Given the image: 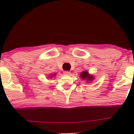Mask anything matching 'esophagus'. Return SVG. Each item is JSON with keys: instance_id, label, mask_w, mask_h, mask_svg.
<instances>
[{"instance_id": "1", "label": "esophagus", "mask_w": 134, "mask_h": 134, "mask_svg": "<svg viewBox=\"0 0 134 134\" xmlns=\"http://www.w3.org/2000/svg\"><path fill=\"white\" fill-rule=\"evenodd\" d=\"M64 74L65 75H69L70 74V71H64Z\"/></svg>"}]
</instances>
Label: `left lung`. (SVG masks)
<instances>
[{"label":"left lung","mask_w":134,"mask_h":134,"mask_svg":"<svg viewBox=\"0 0 134 134\" xmlns=\"http://www.w3.org/2000/svg\"><path fill=\"white\" fill-rule=\"evenodd\" d=\"M80 75H81L80 77L82 78V79L86 80L87 82H91V81H93L94 79V77L92 75H90L89 74V72L86 71V70L81 72V74Z\"/></svg>","instance_id":"1"}]
</instances>
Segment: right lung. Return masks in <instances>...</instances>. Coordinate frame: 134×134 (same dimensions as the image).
<instances>
[{
    "label": "right lung",
    "mask_w": 134,
    "mask_h": 134,
    "mask_svg": "<svg viewBox=\"0 0 134 134\" xmlns=\"http://www.w3.org/2000/svg\"><path fill=\"white\" fill-rule=\"evenodd\" d=\"M53 76H55V74H53V75H52V76H51V77H53Z\"/></svg>",
    "instance_id": "add662e5"
}]
</instances>
